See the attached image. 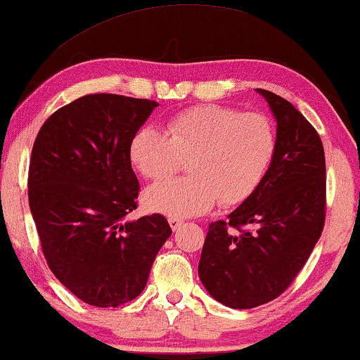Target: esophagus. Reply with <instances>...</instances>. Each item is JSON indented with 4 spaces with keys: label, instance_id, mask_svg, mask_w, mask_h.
Listing matches in <instances>:
<instances>
[{
    "label": "esophagus",
    "instance_id": "esophagus-1",
    "mask_svg": "<svg viewBox=\"0 0 360 360\" xmlns=\"http://www.w3.org/2000/svg\"><path fill=\"white\" fill-rule=\"evenodd\" d=\"M169 225H170L172 230L176 231L181 225H184V221L179 220V218H169Z\"/></svg>",
    "mask_w": 360,
    "mask_h": 360
}]
</instances>
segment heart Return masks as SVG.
Masks as SVG:
<instances>
[{
	"mask_svg": "<svg viewBox=\"0 0 360 360\" xmlns=\"http://www.w3.org/2000/svg\"><path fill=\"white\" fill-rule=\"evenodd\" d=\"M276 152V130L258 112L205 104L167 120V134L143 125L129 142V158L146 179L158 180L186 158L188 176L148 186L143 205L172 218L207 213L214 205L233 207L255 193Z\"/></svg>",
	"mask_w": 360,
	"mask_h": 360,
	"instance_id": "heart-1",
	"label": "heart"
}]
</instances>
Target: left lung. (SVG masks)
Returning a JSON list of instances; mask_svg holds the SVG:
<instances>
[{
	"label": "left lung",
	"mask_w": 360,
	"mask_h": 360,
	"mask_svg": "<svg viewBox=\"0 0 360 360\" xmlns=\"http://www.w3.org/2000/svg\"><path fill=\"white\" fill-rule=\"evenodd\" d=\"M276 120V152L250 198L208 226L198 276L210 296L233 309L276 300L314 250L326 217V160L304 115L264 89Z\"/></svg>",
	"instance_id": "8db88e82"
}]
</instances>
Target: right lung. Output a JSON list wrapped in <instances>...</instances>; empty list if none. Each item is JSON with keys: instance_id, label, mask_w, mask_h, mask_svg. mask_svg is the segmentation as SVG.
Masks as SVG:
<instances>
[{"instance_id": "1", "label": "right lung", "mask_w": 360, "mask_h": 360, "mask_svg": "<svg viewBox=\"0 0 360 360\" xmlns=\"http://www.w3.org/2000/svg\"><path fill=\"white\" fill-rule=\"evenodd\" d=\"M157 105L84 96L56 110L32 146L27 197L46 261L60 284L91 306L135 300L172 235L162 214L127 220L139 195L129 142Z\"/></svg>"}]
</instances>
